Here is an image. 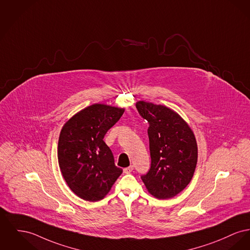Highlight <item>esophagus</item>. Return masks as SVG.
Instances as JSON below:
<instances>
[{
	"label": "esophagus",
	"instance_id": "obj_1",
	"mask_svg": "<svg viewBox=\"0 0 250 250\" xmlns=\"http://www.w3.org/2000/svg\"><path fill=\"white\" fill-rule=\"evenodd\" d=\"M133 170H134V166L130 165L129 167H126V168L124 169V173H125V174H130Z\"/></svg>",
	"mask_w": 250,
	"mask_h": 250
}]
</instances>
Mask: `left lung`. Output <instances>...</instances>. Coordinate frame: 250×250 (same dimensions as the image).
<instances>
[{"instance_id":"8db88e82","label":"left lung","mask_w":250,"mask_h":250,"mask_svg":"<svg viewBox=\"0 0 250 250\" xmlns=\"http://www.w3.org/2000/svg\"><path fill=\"white\" fill-rule=\"evenodd\" d=\"M136 107L148 124L151 167L141 176L147 191L168 199L183 191L197 163V145L189 125L173 109L139 101Z\"/></svg>"}]
</instances>
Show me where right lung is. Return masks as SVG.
Here are the masks:
<instances>
[{"instance_id": "obj_1", "label": "right lung", "mask_w": 250, "mask_h": 250, "mask_svg": "<svg viewBox=\"0 0 250 250\" xmlns=\"http://www.w3.org/2000/svg\"><path fill=\"white\" fill-rule=\"evenodd\" d=\"M124 112L125 108L93 104L74 114L61 129L59 168L70 189L84 200L103 199L123 173L103 139Z\"/></svg>"}]
</instances>
